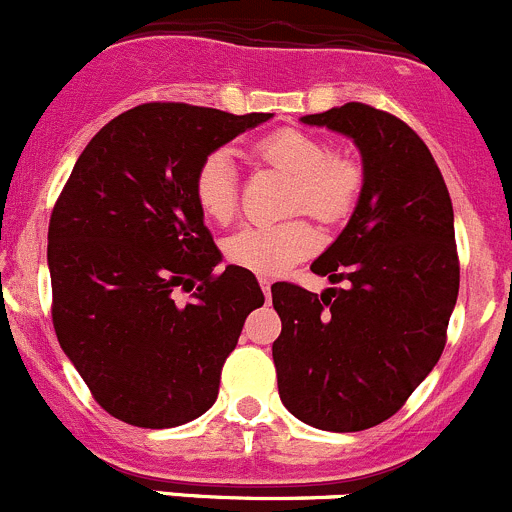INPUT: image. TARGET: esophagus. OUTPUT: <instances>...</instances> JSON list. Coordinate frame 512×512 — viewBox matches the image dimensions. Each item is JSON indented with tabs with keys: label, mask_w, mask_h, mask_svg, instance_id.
I'll list each match as a JSON object with an SVG mask.
<instances>
[{
	"label": "esophagus",
	"mask_w": 512,
	"mask_h": 512,
	"mask_svg": "<svg viewBox=\"0 0 512 512\" xmlns=\"http://www.w3.org/2000/svg\"><path fill=\"white\" fill-rule=\"evenodd\" d=\"M259 284H261V289H264V296L269 299V296H271V279H261Z\"/></svg>",
	"instance_id": "34e87169"
}]
</instances>
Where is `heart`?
<instances>
[{"label": "heart", "instance_id": "1", "mask_svg": "<svg viewBox=\"0 0 512 512\" xmlns=\"http://www.w3.org/2000/svg\"><path fill=\"white\" fill-rule=\"evenodd\" d=\"M256 155L274 168L294 175L289 208L314 216L321 223L342 221L362 191L357 163L329 155L321 140L304 130H279L256 145ZM198 208L211 221H231L238 208L236 168L223 150L206 155L193 178ZM316 246V233L301 218L279 223L243 226L223 241V256L231 266L259 276H279L296 261L306 259Z\"/></svg>", "mask_w": 512, "mask_h": 512}]
</instances>
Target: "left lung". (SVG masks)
<instances>
[{
    "label": "left lung",
    "mask_w": 512,
    "mask_h": 512,
    "mask_svg": "<svg viewBox=\"0 0 512 512\" xmlns=\"http://www.w3.org/2000/svg\"><path fill=\"white\" fill-rule=\"evenodd\" d=\"M304 125L342 133L362 155V191L311 271L344 289L274 284V342L286 410L316 430L389 420L432 372L460 289L455 216L420 135L394 115L347 102Z\"/></svg>",
    "instance_id": "8db88e82"
}]
</instances>
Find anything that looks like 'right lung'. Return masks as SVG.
Instances as JSON below:
<instances>
[{
	"instance_id": "add662e5",
	"label": "right lung",
	"mask_w": 512,
	"mask_h": 512,
	"mask_svg": "<svg viewBox=\"0 0 512 512\" xmlns=\"http://www.w3.org/2000/svg\"><path fill=\"white\" fill-rule=\"evenodd\" d=\"M271 113L148 102L87 143L47 233L52 321L102 410L178 427L211 410L243 321L264 306L251 271L221 264L193 178ZM193 290L186 302L177 291Z\"/></svg>"
}]
</instances>
